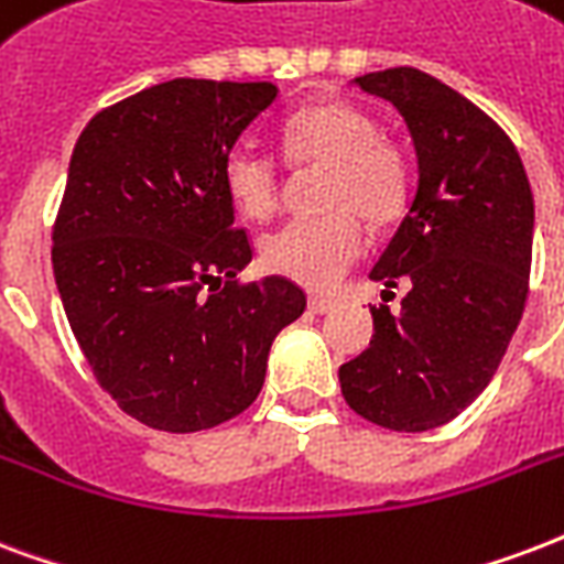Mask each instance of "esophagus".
<instances>
[{"label": "esophagus", "instance_id": "34e87169", "mask_svg": "<svg viewBox=\"0 0 564 564\" xmlns=\"http://www.w3.org/2000/svg\"><path fill=\"white\" fill-rule=\"evenodd\" d=\"M336 308V303L327 297H308V312H315V315H327V312H333Z\"/></svg>", "mask_w": 564, "mask_h": 564}]
</instances>
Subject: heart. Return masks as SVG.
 <instances>
[{
    "label": "heart",
    "mask_w": 564,
    "mask_h": 564,
    "mask_svg": "<svg viewBox=\"0 0 564 564\" xmlns=\"http://www.w3.org/2000/svg\"><path fill=\"white\" fill-rule=\"evenodd\" d=\"M291 166H324L317 207L324 217L294 219L261 240V264L297 285L327 291L357 264L362 223L387 228L408 202V166L378 137L375 118L347 100H321L288 118L279 133ZM223 184L247 219H270L279 207V172L267 156L235 148L223 160Z\"/></svg>",
    "instance_id": "obj_1"
}]
</instances>
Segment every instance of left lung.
<instances>
[{"instance_id": "1", "label": "left lung", "mask_w": 564, "mask_h": 564, "mask_svg": "<svg viewBox=\"0 0 564 564\" xmlns=\"http://www.w3.org/2000/svg\"><path fill=\"white\" fill-rule=\"evenodd\" d=\"M354 86L395 106L416 151V193L368 276L401 312L371 308V345L338 368L341 395L389 431H431L476 401L523 315L535 202L518 148L473 100L416 67ZM389 294V291H383Z\"/></svg>"}]
</instances>
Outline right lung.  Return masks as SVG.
Listing matches in <instances>:
<instances>
[{"instance_id":"obj_1","label":"right lung","mask_w":564,"mask_h":564,"mask_svg":"<svg viewBox=\"0 0 564 564\" xmlns=\"http://www.w3.org/2000/svg\"><path fill=\"white\" fill-rule=\"evenodd\" d=\"M273 83L177 76L97 112L79 133L53 228V273L100 387L142 425H223L264 387L294 282L237 285L252 261L223 160L276 104Z\"/></svg>"}]
</instances>
